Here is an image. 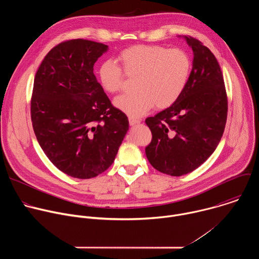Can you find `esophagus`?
<instances>
[{
    "label": "esophagus",
    "mask_w": 259,
    "mask_h": 259,
    "mask_svg": "<svg viewBox=\"0 0 259 259\" xmlns=\"http://www.w3.org/2000/svg\"><path fill=\"white\" fill-rule=\"evenodd\" d=\"M139 123H140L139 120L133 119V118H129V124H130V126H134V125H137V124H139Z\"/></svg>",
    "instance_id": "obj_1"
}]
</instances>
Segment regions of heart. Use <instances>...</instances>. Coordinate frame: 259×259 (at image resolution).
<instances>
[{
	"mask_svg": "<svg viewBox=\"0 0 259 259\" xmlns=\"http://www.w3.org/2000/svg\"><path fill=\"white\" fill-rule=\"evenodd\" d=\"M127 76L136 77L133 94L117 97L114 104L132 118L157 108L171 106L186 89L192 70L190 55L182 49L137 45L123 50L117 57ZM100 87L107 93L122 89L124 75L113 59L103 60L97 69Z\"/></svg>",
	"mask_w": 259,
	"mask_h": 259,
	"instance_id": "obj_1",
	"label": "heart"
}]
</instances>
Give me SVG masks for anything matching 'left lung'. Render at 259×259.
<instances>
[{"label":"left lung","instance_id":"obj_1","mask_svg":"<svg viewBox=\"0 0 259 259\" xmlns=\"http://www.w3.org/2000/svg\"><path fill=\"white\" fill-rule=\"evenodd\" d=\"M182 38L194 54L188 85L171 106L145 120L153 135L145 147L146 158L155 169L171 176L194 171L213 154L228 116V98L217 59L200 41L187 35Z\"/></svg>","mask_w":259,"mask_h":259}]
</instances>
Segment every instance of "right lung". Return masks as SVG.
<instances>
[{
	"label": "right lung",
	"instance_id": "right-lung-1",
	"mask_svg": "<svg viewBox=\"0 0 259 259\" xmlns=\"http://www.w3.org/2000/svg\"><path fill=\"white\" fill-rule=\"evenodd\" d=\"M108 46L84 39L63 42L45 56L33 82L30 114L39 144L52 164L80 179L115 161L129 129L97 82L93 65Z\"/></svg>",
	"mask_w": 259,
	"mask_h": 259
}]
</instances>
